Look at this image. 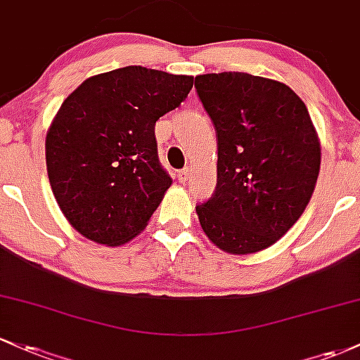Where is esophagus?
<instances>
[{
	"label": "esophagus",
	"instance_id": "1",
	"mask_svg": "<svg viewBox=\"0 0 360 360\" xmlns=\"http://www.w3.org/2000/svg\"><path fill=\"white\" fill-rule=\"evenodd\" d=\"M189 177H191V169L189 167H184L181 169V171H177V179H179V183H186Z\"/></svg>",
	"mask_w": 360,
	"mask_h": 360
}]
</instances>
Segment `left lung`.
<instances>
[{
  "mask_svg": "<svg viewBox=\"0 0 360 360\" xmlns=\"http://www.w3.org/2000/svg\"><path fill=\"white\" fill-rule=\"evenodd\" d=\"M196 94L217 135V186L196 207L201 229L231 255L275 244L299 220L319 174L306 104L285 84L240 71L200 75Z\"/></svg>",
  "mask_w": 360,
  "mask_h": 360,
  "instance_id": "left-lung-1",
  "label": "left lung"
}]
</instances>
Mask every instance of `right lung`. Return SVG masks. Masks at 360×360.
Wrapping results in <instances>:
<instances>
[{
	"mask_svg": "<svg viewBox=\"0 0 360 360\" xmlns=\"http://www.w3.org/2000/svg\"><path fill=\"white\" fill-rule=\"evenodd\" d=\"M193 77L143 66L96 75L59 108L46 136L51 188L68 222L108 246L143 231L172 184L155 122L179 108Z\"/></svg>",
	"mask_w": 360,
	"mask_h": 360,
	"instance_id": "right-lung-1",
	"label": "right lung"
}]
</instances>
